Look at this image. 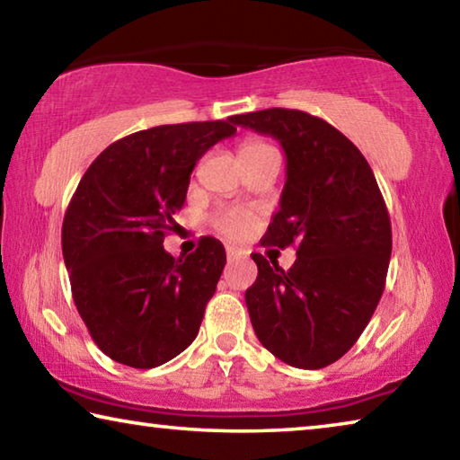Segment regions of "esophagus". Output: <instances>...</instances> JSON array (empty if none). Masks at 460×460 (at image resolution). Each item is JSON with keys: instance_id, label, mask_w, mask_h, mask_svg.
Returning <instances> with one entry per match:
<instances>
[{"instance_id": "1", "label": "esophagus", "mask_w": 460, "mask_h": 460, "mask_svg": "<svg viewBox=\"0 0 460 460\" xmlns=\"http://www.w3.org/2000/svg\"><path fill=\"white\" fill-rule=\"evenodd\" d=\"M245 255V252H241L239 247H227V260L229 263L235 261V260H241Z\"/></svg>"}]
</instances>
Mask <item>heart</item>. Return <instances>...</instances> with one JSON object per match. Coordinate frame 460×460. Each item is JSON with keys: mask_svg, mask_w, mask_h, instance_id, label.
<instances>
[{"mask_svg": "<svg viewBox=\"0 0 460 460\" xmlns=\"http://www.w3.org/2000/svg\"><path fill=\"white\" fill-rule=\"evenodd\" d=\"M268 150H274V147L266 142H261V139H245V142L239 146V158L245 160V158H252V155H258V154L268 152ZM208 221H211L215 229L223 231L225 235L237 239V237H243L245 233L252 229V225L255 221V213L249 211V208L227 207V208H221V211L213 213Z\"/></svg>", "mask_w": 460, "mask_h": 460, "instance_id": "obj_1", "label": "heart"}]
</instances>
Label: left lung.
I'll list each match as a JSON object with an SVG mask.
<instances>
[{"mask_svg": "<svg viewBox=\"0 0 460 460\" xmlns=\"http://www.w3.org/2000/svg\"><path fill=\"white\" fill-rule=\"evenodd\" d=\"M233 123L279 139L286 186L263 247H294L284 271L261 253L245 292L253 331L270 353L300 369L341 359L371 321L385 288L392 223L373 170L351 139L321 118L271 107Z\"/></svg>", "mask_w": 460, "mask_h": 460, "instance_id": "left-lung-1", "label": "left lung"}]
</instances>
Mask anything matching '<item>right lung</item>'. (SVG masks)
<instances>
[{
	"mask_svg": "<svg viewBox=\"0 0 460 460\" xmlns=\"http://www.w3.org/2000/svg\"><path fill=\"white\" fill-rule=\"evenodd\" d=\"M237 131L227 121H189L136 131L89 166L62 221V255L75 306L113 361L152 369L197 339L223 274L225 247L202 237L172 258L190 172L208 147Z\"/></svg>",
	"mask_w": 460,
	"mask_h": 460,
	"instance_id": "obj_1",
	"label": "right lung"
}]
</instances>
